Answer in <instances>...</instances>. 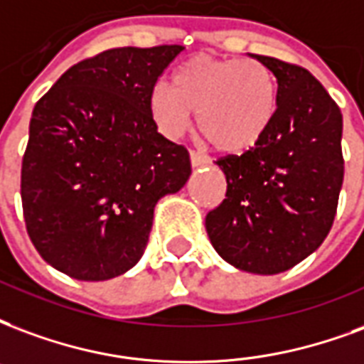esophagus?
Returning <instances> with one entry per match:
<instances>
[{
    "instance_id": "1",
    "label": "esophagus",
    "mask_w": 364,
    "mask_h": 364,
    "mask_svg": "<svg viewBox=\"0 0 364 364\" xmlns=\"http://www.w3.org/2000/svg\"><path fill=\"white\" fill-rule=\"evenodd\" d=\"M191 166H193V168H203V166H206V164H208V158H206V156H203V154H198V152H193V150H191Z\"/></svg>"
}]
</instances>
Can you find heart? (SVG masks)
Wrapping results in <instances>:
<instances>
[{
    "mask_svg": "<svg viewBox=\"0 0 364 364\" xmlns=\"http://www.w3.org/2000/svg\"><path fill=\"white\" fill-rule=\"evenodd\" d=\"M148 107L164 136L177 139L198 112V129L220 152L241 154L264 139L278 112V86L255 59L196 55L173 73V85L158 82Z\"/></svg>",
    "mask_w": 364,
    "mask_h": 364,
    "instance_id": "b5f03b06",
    "label": "heart"
}]
</instances>
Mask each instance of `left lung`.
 <instances>
[{
  "mask_svg": "<svg viewBox=\"0 0 364 364\" xmlns=\"http://www.w3.org/2000/svg\"><path fill=\"white\" fill-rule=\"evenodd\" d=\"M250 58L276 77L278 112L257 146L216 161L228 191L206 216V231L228 264L274 276L312 255L332 228L343 183V119L306 69Z\"/></svg>",
  "mask_w": 364,
  "mask_h": 364,
  "instance_id": "8db88e82",
  "label": "left lung"
}]
</instances>
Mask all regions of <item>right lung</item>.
Here are the masks:
<instances>
[{"label":"right lung","mask_w":364,"mask_h":364,"mask_svg":"<svg viewBox=\"0 0 364 364\" xmlns=\"http://www.w3.org/2000/svg\"><path fill=\"white\" fill-rule=\"evenodd\" d=\"M183 46L114 48L67 69L34 106L21 171L40 257L104 282L144 255L161 196L185 187L189 152L164 139L148 98Z\"/></svg>","instance_id":"add662e5"}]
</instances>
